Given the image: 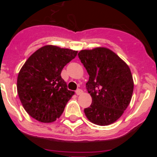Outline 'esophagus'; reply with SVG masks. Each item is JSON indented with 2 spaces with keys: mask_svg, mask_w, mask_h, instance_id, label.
Segmentation results:
<instances>
[{
  "mask_svg": "<svg viewBox=\"0 0 157 157\" xmlns=\"http://www.w3.org/2000/svg\"><path fill=\"white\" fill-rule=\"evenodd\" d=\"M76 94H77L78 96V95H81L82 94V90L81 89H78V90H76Z\"/></svg>",
  "mask_w": 157,
  "mask_h": 157,
  "instance_id": "esophagus-1",
  "label": "esophagus"
}]
</instances>
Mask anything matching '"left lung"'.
<instances>
[{"mask_svg":"<svg viewBox=\"0 0 157 157\" xmlns=\"http://www.w3.org/2000/svg\"><path fill=\"white\" fill-rule=\"evenodd\" d=\"M78 58L88 72L87 90L92 98L84 109L91 123L108 126L117 121L132 98L134 80L128 65L105 47L82 49Z\"/></svg>","mask_w":157,"mask_h":157,"instance_id":"8db88e82","label":"left lung"}]
</instances>
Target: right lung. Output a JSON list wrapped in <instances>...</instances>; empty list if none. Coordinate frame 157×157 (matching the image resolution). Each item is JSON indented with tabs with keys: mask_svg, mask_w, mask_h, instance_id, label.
I'll use <instances>...</instances> for the list:
<instances>
[{
	"mask_svg": "<svg viewBox=\"0 0 157 157\" xmlns=\"http://www.w3.org/2000/svg\"><path fill=\"white\" fill-rule=\"evenodd\" d=\"M78 51L47 45L27 59L17 78V92L26 112L37 121L52 123L75 94L61 78L63 67Z\"/></svg>",
	"mask_w": 157,
	"mask_h": 157,
	"instance_id": "1",
	"label": "right lung"
}]
</instances>
